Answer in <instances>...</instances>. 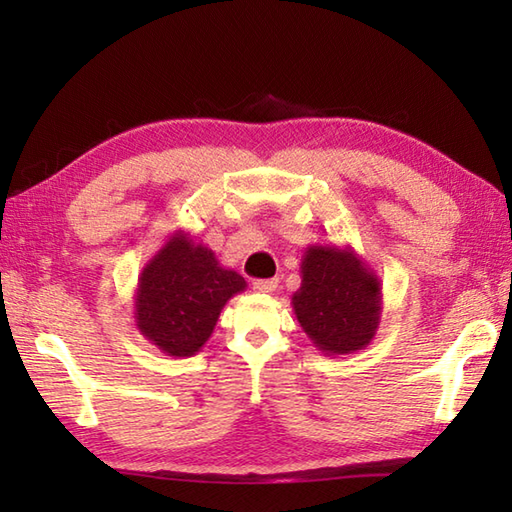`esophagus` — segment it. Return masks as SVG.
Wrapping results in <instances>:
<instances>
[{
    "instance_id": "34e87169",
    "label": "esophagus",
    "mask_w": 512,
    "mask_h": 512,
    "mask_svg": "<svg viewBox=\"0 0 512 512\" xmlns=\"http://www.w3.org/2000/svg\"><path fill=\"white\" fill-rule=\"evenodd\" d=\"M253 290L259 295H270V292L277 290V279H257L253 281Z\"/></svg>"
}]
</instances>
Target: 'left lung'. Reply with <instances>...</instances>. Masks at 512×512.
Returning a JSON list of instances; mask_svg holds the SVG:
<instances>
[{"label": "left lung", "mask_w": 512, "mask_h": 512, "mask_svg": "<svg viewBox=\"0 0 512 512\" xmlns=\"http://www.w3.org/2000/svg\"><path fill=\"white\" fill-rule=\"evenodd\" d=\"M292 310L317 350L354 354L372 343L383 312L380 279L352 246L312 244L301 259Z\"/></svg>", "instance_id": "obj_1"}]
</instances>
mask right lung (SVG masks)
Wrapping results in <instances>:
<instances>
[{
	"label": "right lung",
	"instance_id": "1",
	"mask_svg": "<svg viewBox=\"0 0 512 512\" xmlns=\"http://www.w3.org/2000/svg\"><path fill=\"white\" fill-rule=\"evenodd\" d=\"M246 290L209 246L176 231L145 264L134 295L138 332L162 354L193 356L211 339L226 301Z\"/></svg>",
	"mask_w": 512,
	"mask_h": 512
}]
</instances>
